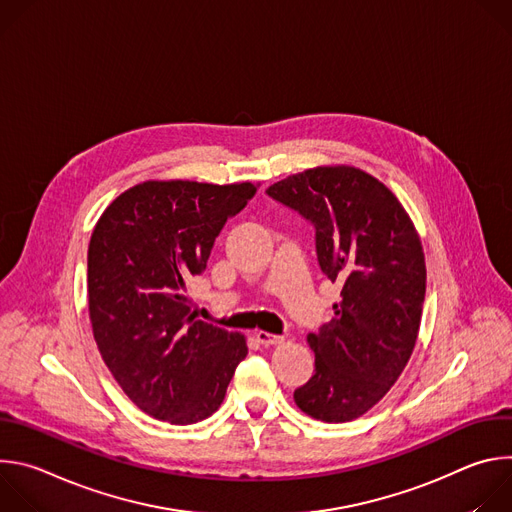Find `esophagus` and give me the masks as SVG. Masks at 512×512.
<instances>
[{"instance_id":"1","label":"esophagus","mask_w":512,"mask_h":512,"mask_svg":"<svg viewBox=\"0 0 512 512\" xmlns=\"http://www.w3.org/2000/svg\"><path fill=\"white\" fill-rule=\"evenodd\" d=\"M255 338L263 344V346H275V344H281L283 342V336H277V334H269L265 330H259L255 334Z\"/></svg>"}]
</instances>
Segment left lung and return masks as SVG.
<instances>
[{
  "mask_svg": "<svg viewBox=\"0 0 512 512\" xmlns=\"http://www.w3.org/2000/svg\"><path fill=\"white\" fill-rule=\"evenodd\" d=\"M267 194L316 227L322 271L340 281L334 318L308 334L316 373L296 405L326 423L373 409L403 373L417 342L425 300V255L399 198L354 166L291 174Z\"/></svg>",
  "mask_w": 512,
  "mask_h": 512,
  "instance_id": "8db88e82",
  "label": "left lung"
}]
</instances>
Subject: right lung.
Listing matches in <instances>:
<instances>
[{
    "label": "right lung",
    "mask_w": 512,
    "mask_h": 512,
    "mask_svg": "<svg viewBox=\"0 0 512 512\" xmlns=\"http://www.w3.org/2000/svg\"><path fill=\"white\" fill-rule=\"evenodd\" d=\"M257 186L145 180L97 221L87 257L93 336L143 413L176 425L206 419L247 356L245 334L196 320L188 285Z\"/></svg>",
    "instance_id": "1"
}]
</instances>
